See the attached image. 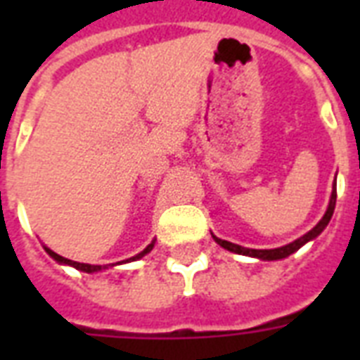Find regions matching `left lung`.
Returning <instances> with one entry per match:
<instances>
[{
  "mask_svg": "<svg viewBox=\"0 0 360 360\" xmlns=\"http://www.w3.org/2000/svg\"><path fill=\"white\" fill-rule=\"evenodd\" d=\"M335 205H336V183H335V186H333V194H330L329 207H327V211H325L323 219L319 220L318 224L314 226L312 230L308 231V233H304V236L299 237V239L293 240V243H290V245L280 246V248H271V250H256V248H245V246L233 245V243H230V240L219 239V237H214V236H213V239L217 240V243H219L222 248H226V250L236 252V254H243V256H252V257H257V259H265V262L282 259V257H288L290 254H293V252L299 250L302 245H307L308 240L316 239V237H318L319 233L325 230V228H327L330 217H333V213H335Z\"/></svg>",
  "mask_w": 360,
  "mask_h": 360,
  "instance_id": "8db88e82",
  "label": "left lung"
}]
</instances>
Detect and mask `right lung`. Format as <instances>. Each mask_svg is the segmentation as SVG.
I'll return each instance as SVG.
<instances>
[{"mask_svg": "<svg viewBox=\"0 0 360 360\" xmlns=\"http://www.w3.org/2000/svg\"><path fill=\"white\" fill-rule=\"evenodd\" d=\"M153 246H155V240H151V245H147L143 250L140 252V254H136L134 257H130V259H124V262H136V259H140V257H143L146 254H149V252L153 250ZM44 250L50 254V256L56 259V262L63 263V265H70V267L78 269V271H84V273H97V271H103V269H108L106 265H89V263H78V262H72V259H67V257L59 256V254H56L53 250H50V248H46L44 246Z\"/></svg>", "mask_w": 360, "mask_h": 360, "instance_id": "obj_1", "label": "right lung"}]
</instances>
